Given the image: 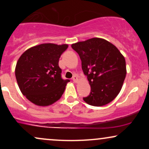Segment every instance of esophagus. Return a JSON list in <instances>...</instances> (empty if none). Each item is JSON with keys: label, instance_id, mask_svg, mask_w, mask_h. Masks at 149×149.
<instances>
[{"label": "esophagus", "instance_id": "34e87169", "mask_svg": "<svg viewBox=\"0 0 149 149\" xmlns=\"http://www.w3.org/2000/svg\"><path fill=\"white\" fill-rule=\"evenodd\" d=\"M73 81L74 82V83H78V77H77L76 76H74L73 77Z\"/></svg>", "mask_w": 149, "mask_h": 149}]
</instances>
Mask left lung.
Here are the masks:
<instances>
[{
	"label": "left lung",
	"instance_id": "8db88e82",
	"mask_svg": "<svg viewBox=\"0 0 149 149\" xmlns=\"http://www.w3.org/2000/svg\"><path fill=\"white\" fill-rule=\"evenodd\" d=\"M79 54L82 69L91 87L83 100L95 107L110 103L118 95L126 76L125 59L118 49L107 40L93 38L72 44Z\"/></svg>",
	"mask_w": 149,
	"mask_h": 149
}]
</instances>
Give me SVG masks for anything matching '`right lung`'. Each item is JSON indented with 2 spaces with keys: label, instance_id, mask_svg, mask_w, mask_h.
<instances>
[{
  "label": "right lung",
  "instance_id": "add662e5",
  "mask_svg": "<svg viewBox=\"0 0 149 149\" xmlns=\"http://www.w3.org/2000/svg\"><path fill=\"white\" fill-rule=\"evenodd\" d=\"M68 45L44 43L26 50L18 59L15 76L20 90L30 102L45 107L57 102L70 80L61 78L59 59Z\"/></svg>",
  "mask_w": 149,
  "mask_h": 149
}]
</instances>
